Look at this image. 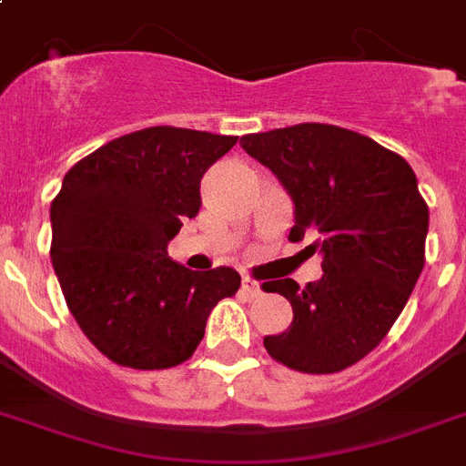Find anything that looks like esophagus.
<instances>
[{"label":"esophagus","instance_id":"esophagus-1","mask_svg":"<svg viewBox=\"0 0 466 466\" xmlns=\"http://www.w3.org/2000/svg\"><path fill=\"white\" fill-rule=\"evenodd\" d=\"M242 293L249 295V298H259L261 295V286L257 280L248 279V276H242Z\"/></svg>","mask_w":466,"mask_h":466}]
</instances>
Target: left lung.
<instances>
[{
	"label": "left lung",
	"mask_w": 466,
	"mask_h": 466,
	"mask_svg": "<svg viewBox=\"0 0 466 466\" xmlns=\"http://www.w3.org/2000/svg\"><path fill=\"white\" fill-rule=\"evenodd\" d=\"M293 199L288 240L314 238L324 276L299 288L268 280L293 324L264 338L276 362L336 374L367 357L405 309L424 268L429 207L405 159L355 130L299 123L240 137Z\"/></svg>",
	"instance_id": "left-lung-1"
}]
</instances>
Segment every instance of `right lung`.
Wrapping results in <instances>:
<instances>
[{
    "mask_svg": "<svg viewBox=\"0 0 466 466\" xmlns=\"http://www.w3.org/2000/svg\"><path fill=\"white\" fill-rule=\"evenodd\" d=\"M236 142L155 126L106 142L64 176L49 209L54 274L73 319L111 362H186L218 299L238 293L236 268L199 274L168 257L202 207V176Z\"/></svg>",
    "mask_w": 466,
    "mask_h": 466,
    "instance_id": "obj_1",
    "label": "right lung"
}]
</instances>
